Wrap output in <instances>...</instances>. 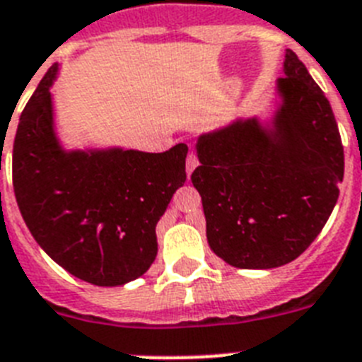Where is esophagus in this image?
Listing matches in <instances>:
<instances>
[{
  "instance_id": "1",
  "label": "esophagus",
  "mask_w": 362,
  "mask_h": 362,
  "mask_svg": "<svg viewBox=\"0 0 362 362\" xmlns=\"http://www.w3.org/2000/svg\"><path fill=\"white\" fill-rule=\"evenodd\" d=\"M196 166H197V157H196V153H194V151H190V153L187 156V174H188V177H190V174H192Z\"/></svg>"
}]
</instances>
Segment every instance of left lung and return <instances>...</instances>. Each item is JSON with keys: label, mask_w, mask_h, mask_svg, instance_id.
I'll return each mask as SVG.
<instances>
[{"label": "left lung", "mask_w": 362, "mask_h": 362, "mask_svg": "<svg viewBox=\"0 0 362 362\" xmlns=\"http://www.w3.org/2000/svg\"><path fill=\"white\" fill-rule=\"evenodd\" d=\"M271 128L260 120L199 135L192 183L206 240L233 267L273 269L302 255L339 199L344 150L332 106L291 49Z\"/></svg>", "instance_id": "obj_1"}]
</instances>
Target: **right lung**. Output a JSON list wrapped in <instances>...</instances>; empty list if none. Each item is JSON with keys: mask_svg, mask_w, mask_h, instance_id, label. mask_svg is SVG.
<instances>
[{"mask_svg": "<svg viewBox=\"0 0 362 362\" xmlns=\"http://www.w3.org/2000/svg\"><path fill=\"white\" fill-rule=\"evenodd\" d=\"M51 67L20 117L12 183L34 240L67 273L113 287L143 276L157 256L156 227L187 181V144L163 153L64 150L54 134Z\"/></svg>", "mask_w": 362, "mask_h": 362, "instance_id": "add662e5", "label": "right lung"}]
</instances>
